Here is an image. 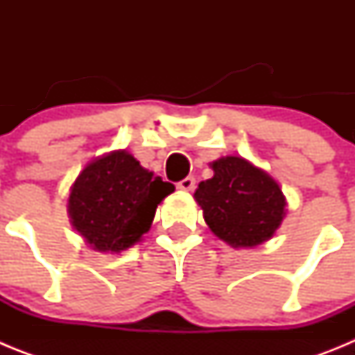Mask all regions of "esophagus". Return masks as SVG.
<instances>
[{"mask_svg":"<svg viewBox=\"0 0 355 355\" xmlns=\"http://www.w3.org/2000/svg\"><path fill=\"white\" fill-rule=\"evenodd\" d=\"M178 188H180V190H184V192H190V190L196 188V178H193V175H188V178H184V180H181L180 183H178Z\"/></svg>","mask_w":355,"mask_h":355,"instance_id":"34e87169","label":"esophagus"}]
</instances>
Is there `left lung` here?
I'll return each mask as SVG.
<instances>
[{
  "label": "left lung",
  "mask_w": 355,
  "mask_h": 355,
  "mask_svg": "<svg viewBox=\"0 0 355 355\" xmlns=\"http://www.w3.org/2000/svg\"><path fill=\"white\" fill-rule=\"evenodd\" d=\"M209 167L213 178L200 181L193 197L215 236L234 249L270 240L286 215L277 181L241 156H224Z\"/></svg>",
  "instance_id": "8db88e82"
}]
</instances>
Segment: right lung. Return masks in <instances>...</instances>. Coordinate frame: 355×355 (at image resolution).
Instances as JSON below:
<instances>
[{"label": "right lung", "mask_w": 355, "mask_h": 355, "mask_svg": "<svg viewBox=\"0 0 355 355\" xmlns=\"http://www.w3.org/2000/svg\"><path fill=\"white\" fill-rule=\"evenodd\" d=\"M174 192L128 150H112L80 172L71 187L72 227L99 252L130 249L149 231L158 205Z\"/></svg>", "instance_id": "1"}]
</instances>
